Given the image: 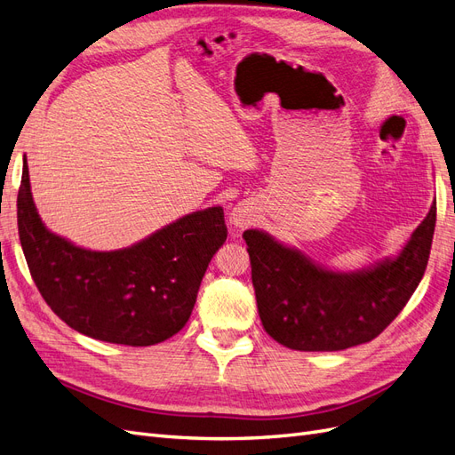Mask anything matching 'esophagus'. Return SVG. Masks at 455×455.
Listing matches in <instances>:
<instances>
[{
	"label": "esophagus",
	"instance_id": "34e87169",
	"mask_svg": "<svg viewBox=\"0 0 455 455\" xmlns=\"http://www.w3.org/2000/svg\"><path fill=\"white\" fill-rule=\"evenodd\" d=\"M251 216L252 214L249 212V209H246V206H243V204H239V206H235V209H233V212L229 216V222L233 226H237V228H246L252 222Z\"/></svg>",
	"mask_w": 455,
	"mask_h": 455
}]
</instances>
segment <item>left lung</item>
Segmentation results:
<instances>
[{"label":"left lung","instance_id":"1","mask_svg":"<svg viewBox=\"0 0 455 455\" xmlns=\"http://www.w3.org/2000/svg\"><path fill=\"white\" fill-rule=\"evenodd\" d=\"M436 206L396 258L339 273L313 264L267 233L246 229L252 284L261 324L296 351H341L371 341L404 309L429 261Z\"/></svg>","mask_w":455,"mask_h":455}]
</instances>
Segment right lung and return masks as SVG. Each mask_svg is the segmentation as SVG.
<instances>
[{
    "instance_id": "1",
    "label": "right lung",
    "mask_w": 455,
    "mask_h": 455,
    "mask_svg": "<svg viewBox=\"0 0 455 455\" xmlns=\"http://www.w3.org/2000/svg\"><path fill=\"white\" fill-rule=\"evenodd\" d=\"M19 237L39 294L77 332L146 347L180 332L203 275L228 239L222 206L191 212L129 249L96 252L51 233L36 211L24 159Z\"/></svg>"
}]
</instances>
